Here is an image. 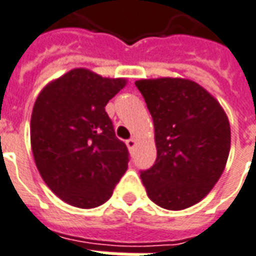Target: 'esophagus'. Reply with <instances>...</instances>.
<instances>
[{
	"label": "esophagus",
	"mask_w": 256,
	"mask_h": 256,
	"mask_svg": "<svg viewBox=\"0 0 256 256\" xmlns=\"http://www.w3.org/2000/svg\"><path fill=\"white\" fill-rule=\"evenodd\" d=\"M136 143H138L136 139H135V138H131V139H128V140H126V146H128L130 150H134V148L136 146Z\"/></svg>",
	"instance_id": "obj_1"
}]
</instances>
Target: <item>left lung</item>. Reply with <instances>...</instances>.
Instances as JSON below:
<instances>
[{"label": "left lung", "instance_id": "obj_1", "mask_svg": "<svg viewBox=\"0 0 256 256\" xmlns=\"http://www.w3.org/2000/svg\"><path fill=\"white\" fill-rule=\"evenodd\" d=\"M135 85L154 122L157 160L140 174L148 198L180 211L200 202L224 174L230 124L224 108L193 80L142 78Z\"/></svg>", "mask_w": 256, "mask_h": 256}]
</instances>
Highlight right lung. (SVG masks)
<instances>
[{"label": "right lung", "instance_id": "right-lung-1", "mask_svg": "<svg viewBox=\"0 0 256 256\" xmlns=\"http://www.w3.org/2000/svg\"><path fill=\"white\" fill-rule=\"evenodd\" d=\"M128 84L84 67L41 90L32 108L30 143L46 186L68 206L90 210L112 197L128 168V150L104 112Z\"/></svg>", "mask_w": 256, "mask_h": 256}]
</instances>
